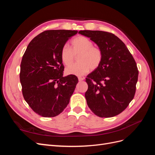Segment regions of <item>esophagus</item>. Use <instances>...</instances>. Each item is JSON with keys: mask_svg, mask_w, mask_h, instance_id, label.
Listing matches in <instances>:
<instances>
[{"mask_svg": "<svg viewBox=\"0 0 155 155\" xmlns=\"http://www.w3.org/2000/svg\"><path fill=\"white\" fill-rule=\"evenodd\" d=\"M84 79H85V78H84L78 77V80H79V81H82L83 80H84Z\"/></svg>", "mask_w": 155, "mask_h": 155, "instance_id": "esophagus-1", "label": "esophagus"}]
</instances>
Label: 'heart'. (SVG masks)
I'll return each instance as SVG.
<instances>
[{
    "label": "heart",
    "instance_id": "1",
    "mask_svg": "<svg viewBox=\"0 0 155 155\" xmlns=\"http://www.w3.org/2000/svg\"><path fill=\"white\" fill-rule=\"evenodd\" d=\"M79 54L78 63L65 69L67 75L81 76L100 67L103 59V52L100 48L94 46L93 42L83 36H79L72 40L70 48L65 45L61 51L60 57L62 63L69 66L73 63L74 55Z\"/></svg>",
    "mask_w": 155,
    "mask_h": 155
}]
</instances>
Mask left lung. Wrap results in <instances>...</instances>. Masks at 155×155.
I'll return each mask as SVG.
<instances>
[{
	"instance_id": "obj_1",
	"label": "left lung",
	"mask_w": 155,
	"mask_h": 155,
	"mask_svg": "<svg viewBox=\"0 0 155 155\" xmlns=\"http://www.w3.org/2000/svg\"><path fill=\"white\" fill-rule=\"evenodd\" d=\"M103 52L100 67L86 78L85 98L96 115L110 118L124 111L133 100L138 81L135 61L123 41L109 32L81 30Z\"/></svg>"
}]
</instances>
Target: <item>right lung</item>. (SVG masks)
Returning <instances> with one entry per match:
<instances>
[{
    "mask_svg": "<svg viewBox=\"0 0 155 155\" xmlns=\"http://www.w3.org/2000/svg\"><path fill=\"white\" fill-rule=\"evenodd\" d=\"M77 30H46L33 39L23 55L20 81L25 101L35 113L54 117L69 104L78 83L76 76L63 77L60 54Z\"/></svg>",
    "mask_w": 155,
    "mask_h": 155,
    "instance_id": "right-lung-1",
    "label": "right lung"
}]
</instances>
